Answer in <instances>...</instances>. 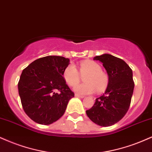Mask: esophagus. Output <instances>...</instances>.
<instances>
[{"label":"esophagus","mask_w":152,"mask_h":152,"mask_svg":"<svg viewBox=\"0 0 152 152\" xmlns=\"http://www.w3.org/2000/svg\"><path fill=\"white\" fill-rule=\"evenodd\" d=\"M75 96L76 97H78V98H83V96H81V95H79V94H75Z\"/></svg>","instance_id":"esophagus-1"}]
</instances>
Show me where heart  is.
<instances>
[{
    "label": "heart",
    "instance_id": "heart-1",
    "mask_svg": "<svg viewBox=\"0 0 152 152\" xmlns=\"http://www.w3.org/2000/svg\"><path fill=\"white\" fill-rule=\"evenodd\" d=\"M79 72L76 66L69 64L64 69L63 77L69 86H75L80 81L82 77L85 76L86 83L80 84L74 88L75 91L81 94H89L97 91L102 93L105 91L109 83L107 74L102 71L99 64L94 61L86 60L79 64Z\"/></svg>",
    "mask_w": 152,
    "mask_h": 152
}]
</instances>
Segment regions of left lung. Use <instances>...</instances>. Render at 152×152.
I'll use <instances>...</instances> for the list:
<instances>
[{"label": "left lung", "mask_w": 152, "mask_h": 152, "mask_svg": "<svg viewBox=\"0 0 152 152\" xmlns=\"http://www.w3.org/2000/svg\"><path fill=\"white\" fill-rule=\"evenodd\" d=\"M94 60L103 63L109 83L105 94L96 98L86 114L94 123L108 127L120 121L128 111L134 87L132 70L125 61L108 54L95 56Z\"/></svg>", "instance_id": "1"}]
</instances>
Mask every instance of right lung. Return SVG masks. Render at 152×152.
Segmentation results:
<instances>
[{
    "label": "right lung",
    "mask_w": 152,
    "mask_h": 152,
    "mask_svg": "<svg viewBox=\"0 0 152 152\" xmlns=\"http://www.w3.org/2000/svg\"><path fill=\"white\" fill-rule=\"evenodd\" d=\"M69 59L47 56L36 59L22 72L18 92L23 108L37 123L50 125L64 114L69 100L74 97L63 77Z\"/></svg>",
    "instance_id": "add662e5"
}]
</instances>
